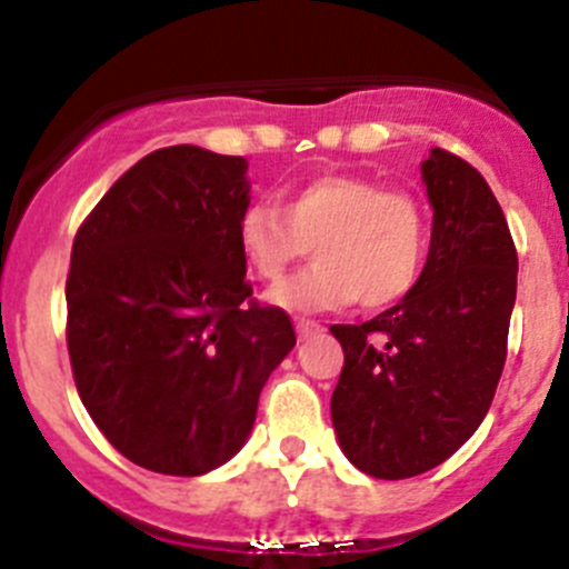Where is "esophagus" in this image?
Returning <instances> with one entry per match:
<instances>
[{
    "label": "esophagus",
    "instance_id": "34e87169",
    "mask_svg": "<svg viewBox=\"0 0 569 569\" xmlns=\"http://www.w3.org/2000/svg\"><path fill=\"white\" fill-rule=\"evenodd\" d=\"M295 329H297V337H300V340H306V337L322 331V326L317 320H303V317H300V320H295Z\"/></svg>",
    "mask_w": 569,
    "mask_h": 569
}]
</instances>
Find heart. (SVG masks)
<instances>
[{
    "label": "heart",
    "mask_w": 569,
    "mask_h": 569,
    "mask_svg": "<svg viewBox=\"0 0 569 569\" xmlns=\"http://www.w3.org/2000/svg\"><path fill=\"white\" fill-rule=\"evenodd\" d=\"M238 249L263 283H278L315 247L317 263L269 291L289 311H329L360 300L382 309L408 295L428 254V212L413 192L355 172H320L291 187L283 207L249 203Z\"/></svg>",
    "instance_id": "heart-1"
}]
</instances>
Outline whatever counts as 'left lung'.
<instances>
[{
  "label": "left lung",
  "mask_w": 569,
  "mask_h": 569,
  "mask_svg": "<svg viewBox=\"0 0 569 569\" xmlns=\"http://www.w3.org/2000/svg\"><path fill=\"white\" fill-rule=\"evenodd\" d=\"M433 207L431 252L397 306L360 326H331L340 380L331 422L355 468L408 479L453 457L482 425L516 303L513 238L488 181L448 150L422 163Z\"/></svg>",
  "instance_id": "1"
}]
</instances>
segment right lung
<instances>
[{
    "label": "right lung",
    "mask_w": 569,
    "mask_h": 569,
    "mask_svg": "<svg viewBox=\"0 0 569 569\" xmlns=\"http://www.w3.org/2000/svg\"><path fill=\"white\" fill-rule=\"evenodd\" d=\"M247 158L192 144L144 156L73 240L68 351L87 413L130 462L201 476L232 459L260 388L295 348L238 249Z\"/></svg>",
    "instance_id": "1"
}]
</instances>
